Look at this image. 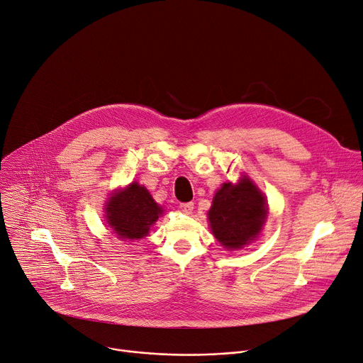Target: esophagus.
<instances>
[{"label":"esophagus","instance_id":"34e87169","mask_svg":"<svg viewBox=\"0 0 363 363\" xmlns=\"http://www.w3.org/2000/svg\"><path fill=\"white\" fill-rule=\"evenodd\" d=\"M179 208H181L182 213L191 214L192 210H194V202H182V203L179 205Z\"/></svg>","mask_w":363,"mask_h":363}]
</instances>
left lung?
Here are the masks:
<instances>
[{"label":"left lung","instance_id":"1","mask_svg":"<svg viewBox=\"0 0 363 363\" xmlns=\"http://www.w3.org/2000/svg\"><path fill=\"white\" fill-rule=\"evenodd\" d=\"M267 205L263 194L251 181L224 184L216 194L208 213L213 234L228 250L248 244L262 231L266 223Z\"/></svg>","mask_w":363,"mask_h":363}]
</instances>
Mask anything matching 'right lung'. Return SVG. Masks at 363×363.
<instances>
[{"label": "right lung", "mask_w": 363, "mask_h": 363, "mask_svg": "<svg viewBox=\"0 0 363 363\" xmlns=\"http://www.w3.org/2000/svg\"><path fill=\"white\" fill-rule=\"evenodd\" d=\"M108 223L121 240H140L162 214L146 188L138 182L111 198L108 203Z\"/></svg>", "instance_id": "1"}]
</instances>
